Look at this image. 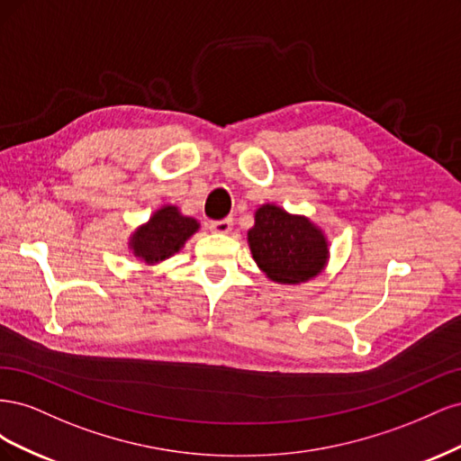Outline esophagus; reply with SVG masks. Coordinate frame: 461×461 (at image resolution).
Returning <instances> with one entry per match:
<instances>
[{
    "label": "esophagus",
    "mask_w": 461,
    "mask_h": 461,
    "mask_svg": "<svg viewBox=\"0 0 461 461\" xmlns=\"http://www.w3.org/2000/svg\"><path fill=\"white\" fill-rule=\"evenodd\" d=\"M209 229H212V232H217V234H229L232 230V219H222V221L209 222Z\"/></svg>",
    "instance_id": "1"
}]
</instances>
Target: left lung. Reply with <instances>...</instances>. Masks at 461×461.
Returning a JSON list of instances; mask_svg holds the SVG:
<instances>
[{
	"instance_id": "1",
	"label": "left lung",
	"mask_w": 461,
	"mask_h": 461,
	"mask_svg": "<svg viewBox=\"0 0 461 461\" xmlns=\"http://www.w3.org/2000/svg\"><path fill=\"white\" fill-rule=\"evenodd\" d=\"M248 246L259 271L276 285L308 283L325 271L330 258L325 230L276 203L256 209Z\"/></svg>"
}]
</instances>
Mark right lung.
<instances>
[{"label":"right lung","instance_id":"1","mask_svg":"<svg viewBox=\"0 0 461 461\" xmlns=\"http://www.w3.org/2000/svg\"><path fill=\"white\" fill-rule=\"evenodd\" d=\"M198 230V219L185 215L178 205L165 203L131 232L129 252L146 267H153L178 254Z\"/></svg>","mask_w":461,"mask_h":461}]
</instances>
